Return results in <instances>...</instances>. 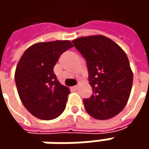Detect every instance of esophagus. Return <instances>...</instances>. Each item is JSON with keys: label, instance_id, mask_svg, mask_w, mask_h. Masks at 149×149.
<instances>
[{"label": "esophagus", "instance_id": "obj_1", "mask_svg": "<svg viewBox=\"0 0 149 149\" xmlns=\"http://www.w3.org/2000/svg\"><path fill=\"white\" fill-rule=\"evenodd\" d=\"M78 88H79V87H78V85H75V86H74V87H73V88H72V89H74V90H77Z\"/></svg>", "mask_w": 149, "mask_h": 149}]
</instances>
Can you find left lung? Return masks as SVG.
Masks as SVG:
<instances>
[{
	"instance_id": "8db88e82",
	"label": "left lung",
	"mask_w": 149,
	"mask_h": 149,
	"mask_svg": "<svg viewBox=\"0 0 149 149\" xmlns=\"http://www.w3.org/2000/svg\"><path fill=\"white\" fill-rule=\"evenodd\" d=\"M74 46L86 60L93 95L84 100L87 113L96 119H109L123 110L129 100L133 72L125 52L104 36L74 40Z\"/></svg>"
}]
</instances>
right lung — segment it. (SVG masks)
<instances>
[{
    "label": "right lung",
    "instance_id": "1",
    "mask_svg": "<svg viewBox=\"0 0 149 149\" xmlns=\"http://www.w3.org/2000/svg\"><path fill=\"white\" fill-rule=\"evenodd\" d=\"M73 45L69 40L36 43L24 52L15 81L22 104L35 117L50 120L64 112L70 89L58 81L54 67Z\"/></svg>",
    "mask_w": 149,
    "mask_h": 149
}]
</instances>
